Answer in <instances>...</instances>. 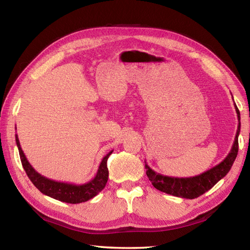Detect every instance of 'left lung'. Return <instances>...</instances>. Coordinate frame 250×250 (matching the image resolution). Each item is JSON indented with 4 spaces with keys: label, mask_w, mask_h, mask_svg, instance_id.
I'll return each mask as SVG.
<instances>
[{
    "label": "left lung",
    "mask_w": 250,
    "mask_h": 250,
    "mask_svg": "<svg viewBox=\"0 0 250 250\" xmlns=\"http://www.w3.org/2000/svg\"><path fill=\"white\" fill-rule=\"evenodd\" d=\"M234 107L238 119L237 131L229 155L226 157L224 161H221L219 164H217L216 167L208 169V171L198 175V176L185 178L164 176V175L153 171V169L150 168L149 166L145 162L146 174L153 187L162 191V192H166L174 196H178V198L195 199L205 193L206 191L213 188L221 178H224L231 169L238 152V135H240L241 132V115L235 103Z\"/></svg>",
    "instance_id": "1"
}]
</instances>
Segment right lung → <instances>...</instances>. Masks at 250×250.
Segmentation results:
<instances>
[{"mask_svg":"<svg viewBox=\"0 0 250 250\" xmlns=\"http://www.w3.org/2000/svg\"><path fill=\"white\" fill-rule=\"evenodd\" d=\"M16 144H17L19 150L21 163H22L24 171L31 182L33 183V185L42 193L48 195L52 199L71 204L83 203V202H87L88 200L94 198L95 195L104 189L106 183H107V159L111 155L113 150L109 151L107 155L102 159L97 174H95V176L90 180V182L82 185H75L70 183L57 182V180L47 178L43 176V175H41L39 172H36L28 161V159H26L22 149H21L20 142L17 134H16Z\"/></svg>","mask_w":250,"mask_h":250,"instance_id":"add662e5","label":"right lung"}]
</instances>
